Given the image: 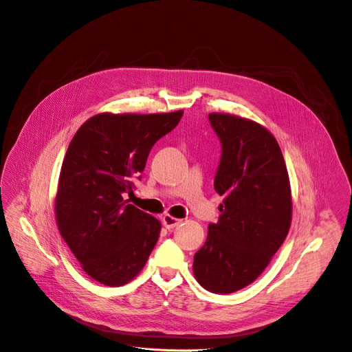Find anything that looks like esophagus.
Listing matches in <instances>:
<instances>
[{"label": "esophagus", "mask_w": 352, "mask_h": 352, "mask_svg": "<svg viewBox=\"0 0 352 352\" xmlns=\"http://www.w3.org/2000/svg\"><path fill=\"white\" fill-rule=\"evenodd\" d=\"M181 221L179 219H177V218H173V217H168V215H166L162 218V223H164V226H166L168 230H171V229H174L178 223H179Z\"/></svg>", "instance_id": "1"}]
</instances>
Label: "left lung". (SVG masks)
<instances>
[{
  "mask_svg": "<svg viewBox=\"0 0 352 352\" xmlns=\"http://www.w3.org/2000/svg\"><path fill=\"white\" fill-rule=\"evenodd\" d=\"M208 119L222 146L214 186L225 199L192 267L205 290L229 294L254 282L283 245L292 222L290 182L282 150L265 127L232 114Z\"/></svg>",
  "mask_w": 352,
  "mask_h": 352,
  "instance_id": "left-lung-1",
  "label": "left lung"
}]
</instances>
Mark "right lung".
<instances>
[{"label": "right lung", "mask_w": 352, "mask_h": 352, "mask_svg": "<svg viewBox=\"0 0 352 352\" xmlns=\"http://www.w3.org/2000/svg\"><path fill=\"white\" fill-rule=\"evenodd\" d=\"M181 110L160 114L102 113L74 135L56 194L60 235L96 282L119 287L153 252L161 223L127 204L153 146L179 123Z\"/></svg>", "instance_id": "add662e5"}]
</instances>
